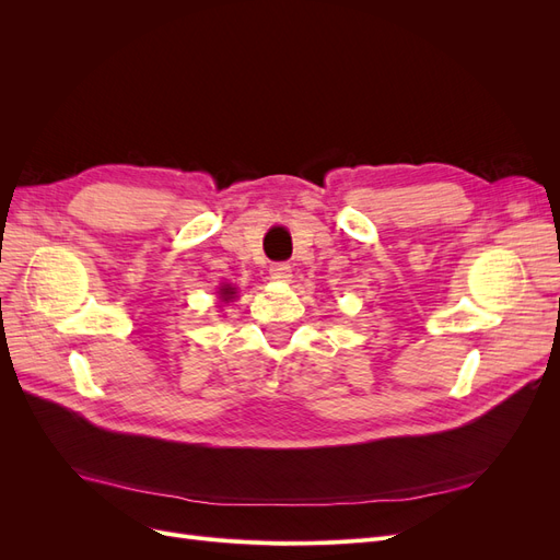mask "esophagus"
Instances as JSON below:
<instances>
[{"instance_id": "34e87169", "label": "esophagus", "mask_w": 560, "mask_h": 560, "mask_svg": "<svg viewBox=\"0 0 560 560\" xmlns=\"http://www.w3.org/2000/svg\"><path fill=\"white\" fill-rule=\"evenodd\" d=\"M268 273H270V278L273 280H278V282H290L292 280V266L290 264H284V261H280V264H273L268 268Z\"/></svg>"}]
</instances>
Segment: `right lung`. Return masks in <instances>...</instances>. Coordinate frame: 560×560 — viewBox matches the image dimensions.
Instances as JSON below:
<instances>
[{"label":"right lung","mask_w":560,"mask_h":560,"mask_svg":"<svg viewBox=\"0 0 560 560\" xmlns=\"http://www.w3.org/2000/svg\"><path fill=\"white\" fill-rule=\"evenodd\" d=\"M222 296H224V301L233 296V290H231V287H224V290H222Z\"/></svg>","instance_id":"1"}]
</instances>
